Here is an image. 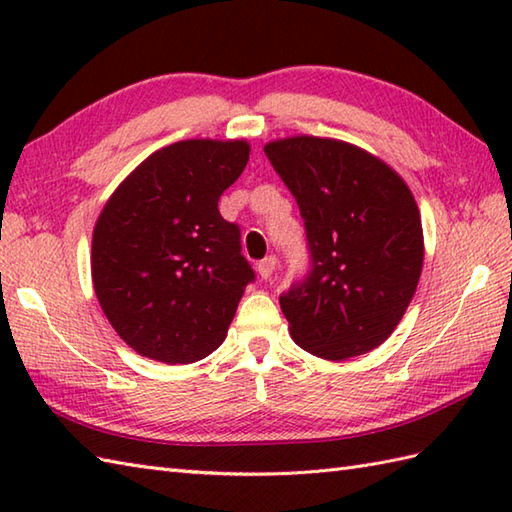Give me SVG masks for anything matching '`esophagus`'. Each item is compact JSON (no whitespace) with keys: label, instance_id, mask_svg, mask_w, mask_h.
Masks as SVG:
<instances>
[{"label":"esophagus","instance_id":"34e87169","mask_svg":"<svg viewBox=\"0 0 512 512\" xmlns=\"http://www.w3.org/2000/svg\"><path fill=\"white\" fill-rule=\"evenodd\" d=\"M275 268H277V257L268 255V257L262 259V262L257 264V273H259V277H262V279H270V277H273V273H275Z\"/></svg>","mask_w":512,"mask_h":512}]
</instances>
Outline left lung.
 Masks as SVG:
<instances>
[{
  "label": "left lung",
  "instance_id": "1",
  "mask_svg": "<svg viewBox=\"0 0 512 512\" xmlns=\"http://www.w3.org/2000/svg\"><path fill=\"white\" fill-rule=\"evenodd\" d=\"M297 200L310 268L279 306L303 350L341 361L394 332L422 270V224L407 184L341 140L297 136L264 147Z\"/></svg>",
  "mask_w": 512,
  "mask_h": 512
}]
</instances>
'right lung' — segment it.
I'll use <instances>...</instances> for the list:
<instances>
[{
    "mask_svg": "<svg viewBox=\"0 0 512 512\" xmlns=\"http://www.w3.org/2000/svg\"><path fill=\"white\" fill-rule=\"evenodd\" d=\"M248 151L244 140H180L136 167L99 215L96 297L140 356L195 363L226 339L255 270L217 202L242 176Z\"/></svg>",
    "mask_w": 512,
    "mask_h": 512,
    "instance_id": "add662e5",
    "label": "right lung"
}]
</instances>
